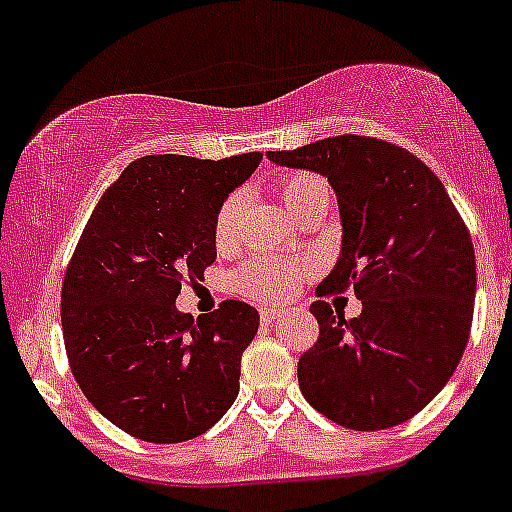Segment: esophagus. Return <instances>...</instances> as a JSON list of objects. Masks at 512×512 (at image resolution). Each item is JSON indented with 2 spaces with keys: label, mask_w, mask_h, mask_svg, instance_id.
Masks as SVG:
<instances>
[{
  "label": "esophagus",
  "mask_w": 512,
  "mask_h": 512,
  "mask_svg": "<svg viewBox=\"0 0 512 512\" xmlns=\"http://www.w3.org/2000/svg\"><path fill=\"white\" fill-rule=\"evenodd\" d=\"M281 316H284V311L279 309H261V321H264V324H271V321L281 319Z\"/></svg>",
  "instance_id": "esophagus-1"
}]
</instances>
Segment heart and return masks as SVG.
Segmentation results:
<instances>
[{
  "label": "heart",
  "mask_w": 512,
  "mask_h": 512,
  "mask_svg": "<svg viewBox=\"0 0 512 512\" xmlns=\"http://www.w3.org/2000/svg\"><path fill=\"white\" fill-rule=\"evenodd\" d=\"M319 193L329 191H326L324 180L314 173L286 175L276 183V196H279V201L284 203L291 216H296L301 208L309 206ZM236 218L238 198L231 196L221 203L216 218H213V243L218 248H226L233 241ZM296 281H299V264L274 259V256H256V259L238 266L236 274H233V289L251 301L276 304V301H284L294 294Z\"/></svg>",
  "instance_id": "obj_1"
}]
</instances>
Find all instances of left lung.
Returning <instances> with one entry per match:
<instances>
[{
  "instance_id": "obj_1",
  "label": "left lung",
  "mask_w": 512,
  "mask_h": 512,
  "mask_svg": "<svg viewBox=\"0 0 512 512\" xmlns=\"http://www.w3.org/2000/svg\"><path fill=\"white\" fill-rule=\"evenodd\" d=\"M332 183L342 253L316 294L354 289L362 314L314 301L319 339L299 359L314 410L359 432L387 430L432 402L460 364L475 304V248L445 186L410 150L337 135L266 153Z\"/></svg>"
}]
</instances>
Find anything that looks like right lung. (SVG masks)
<instances>
[{"label":"right lung","mask_w":512,"mask_h":512,"mask_svg":"<svg viewBox=\"0 0 512 512\" xmlns=\"http://www.w3.org/2000/svg\"><path fill=\"white\" fill-rule=\"evenodd\" d=\"M261 158H138L77 241L62 284L70 369L92 407L138 440H193L236 402L259 311L228 299L193 321L175 299L216 261L213 218Z\"/></svg>","instance_id":"add662e5"}]
</instances>
